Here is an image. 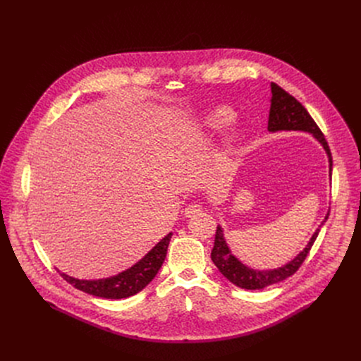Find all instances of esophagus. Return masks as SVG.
Masks as SVG:
<instances>
[{"label": "esophagus", "mask_w": 361, "mask_h": 361, "mask_svg": "<svg viewBox=\"0 0 361 361\" xmlns=\"http://www.w3.org/2000/svg\"><path fill=\"white\" fill-rule=\"evenodd\" d=\"M202 212V207L200 204H191V205H188V207H185L184 209V217H194L195 214H198V213H201Z\"/></svg>", "instance_id": "1"}]
</instances>
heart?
Returning <instances> with one entry per match:
<instances>
[{
    "label": "heart",
    "instance_id": "heart-1",
    "mask_svg": "<svg viewBox=\"0 0 361 361\" xmlns=\"http://www.w3.org/2000/svg\"><path fill=\"white\" fill-rule=\"evenodd\" d=\"M234 117V113L223 106L213 107L210 110L205 111L201 118L198 120L195 126V131L200 135H213L219 133L223 127H226ZM240 128L235 124H231L226 128L223 134V142L227 147H231L238 138H240Z\"/></svg>",
    "mask_w": 361,
    "mask_h": 361
}]
</instances>
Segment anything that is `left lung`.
Returning a JSON list of instances; mask_svg holds the SVG:
<instances>
[{"label":"left lung","mask_w":361,"mask_h":361,"mask_svg":"<svg viewBox=\"0 0 361 361\" xmlns=\"http://www.w3.org/2000/svg\"><path fill=\"white\" fill-rule=\"evenodd\" d=\"M271 106H270V114H269V131L277 133V131H305L310 133L326 149V154L329 157V173L331 180V169H333V160L331 152L329 148V144L316 124V121L308 114V111L301 106L293 95H290L287 91H284L280 85L276 82H271ZM330 212L326 214L324 220L319 226V228L312 235L310 241L307 243L304 250L297 254L291 262L287 264L273 269V270H254L251 267H247L243 264L235 255H233L226 238L224 231L221 226H217L216 238H214V247L212 250V260L216 264V267L220 270V273L233 284H235L240 288L245 290H262L269 286L277 284L290 276H293L298 267L305 260L308 255V251L313 247L322 226L327 221Z\"/></svg>","instance_id":"1"}]
</instances>
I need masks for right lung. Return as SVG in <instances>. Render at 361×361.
Here are the masks:
<instances>
[{"mask_svg": "<svg viewBox=\"0 0 361 361\" xmlns=\"http://www.w3.org/2000/svg\"><path fill=\"white\" fill-rule=\"evenodd\" d=\"M171 235L173 233L167 234L160 243L154 245L140 262H137L133 267L116 276L98 280H80L67 276L66 273H61V276L67 283H70L75 288L95 297L111 300L131 297L140 293L145 286L151 283L154 277L157 276L167 255V248Z\"/></svg>", "mask_w": 361, "mask_h": 361, "instance_id": "add662e5", "label": "right lung"}]
</instances>
